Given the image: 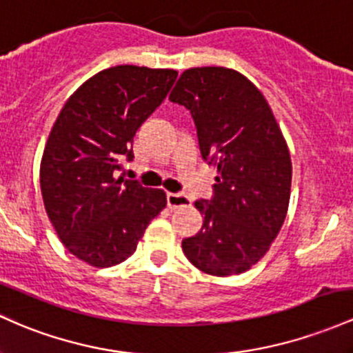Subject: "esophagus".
Segmentation results:
<instances>
[{"label": "esophagus", "instance_id": "esophagus-1", "mask_svg": "<svg viewBox=\"0 0 353 353\" xmlns=\"http://www.w3.org/2000/svg\"><path fill=\"white\" fill-rule=\"evenodd\" d=\"M168 206L170 209L189 208L191 206V199L183 192H168Z\"/></svg>", "mask_w": 353, "mask_h": 353}]
</instances>
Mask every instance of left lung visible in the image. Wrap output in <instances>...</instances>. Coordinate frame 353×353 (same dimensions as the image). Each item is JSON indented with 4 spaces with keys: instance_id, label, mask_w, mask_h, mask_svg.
<instances>
[{
    "instance_id": "1",
    "label": "left lung",
    "mask_w": 353,
    "mask_h": 353,
    "mask_svg": "<svg viewBox=\"0 0 353 353\" xmlns=\"http://www.w3.org/2000/svg\"><path fill=\"white\" fill-rule=\"evenodd\" d=\"M169 100L191 112L201 156L218 168L212 197L196 201L204 223L183 239L184 254L208 274L245 273L265 256L288 211L283 134L261 92L236 70H185Z\"/></svg>"
}]
</instances>
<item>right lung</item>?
I'll return each mask as SVG.
<instances>
[{"mask_svg": "<svg viewBox=\"0 0 353 353\" xmlns=\"http://www.w3.org/2000/svg\"><path fill=\"white\" fill-rule=\"evenodd\" d=\"M176 70L119 65L65 102L46 141L40 185L46 214L72 254L97 268L122 263L168 204L162 189L119 177L139 127L161 105Z\"/></svg>", "mask_w": 353, "mask_h": 353, "instance_id": "obj_1", "label": "right lung"}]
</instances>
